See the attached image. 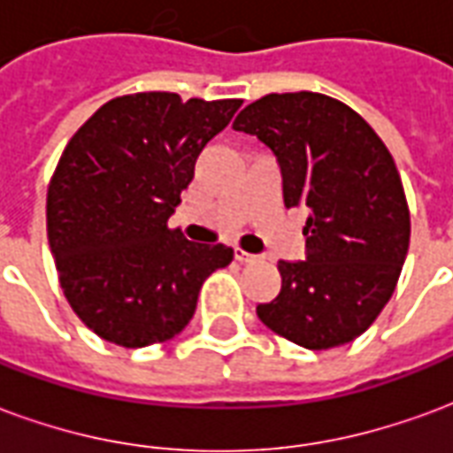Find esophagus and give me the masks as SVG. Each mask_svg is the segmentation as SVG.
<instances>
[{"mask_svg": "<svg viewBox=\"0 0 453 453\" xmlns=\"http://www.w3.org/2000/svg\"><path fill=\"white\" fill-rule=\"evenodd\" d=\"M234 258L239 260V263H256V260H258V256H253V253H246V250L236 249L234 250Z\"/></svg>", "mask_w": 453, "mask_h": 453, "instance_id": "1", "label": "esophagus"}]
</instances>
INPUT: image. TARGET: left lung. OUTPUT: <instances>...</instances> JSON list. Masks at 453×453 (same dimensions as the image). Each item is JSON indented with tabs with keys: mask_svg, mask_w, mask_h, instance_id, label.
Instances as JSON below:
<instances>
[{
	"mask_svg": "<svg viewBox=\"0 0 453 453\" xmlns=\"http://www.w3.org/2000/svg\"><path fill=\"white\" fill-rule=\"evenodd\" d=\"M234 130L275 151L287 207L306 204V260H280L282 289L258 319L306 349L359 338L394 295L411 210L391 151L349 105L313 91L267 94Z\"/></svg>",
	"mask_w": 453,
	"mask_h": 453,
	"instance_id": "1",
	"label": "left lung"
}]
</instances>
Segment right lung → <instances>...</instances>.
<instances>
[{
  "instance_id": "add662e5",
  "label": "right lung",
  "mask_w": 453,
  "mask_h": 453,
  "mask_svg": "<svg viewBox=\"0 0 453 453\" xmlns=\"http://www.w3.org/2000/svg\"><path fill=\"white\" fill-rule=\"evenodd\" d=\"M241 104L118 96L67 142L48 186V241L69 306L98 338L166 342L190 323L204 280L231 263L234 250L188 241L168 217Z\"/></svg>"
}]
</instances>
